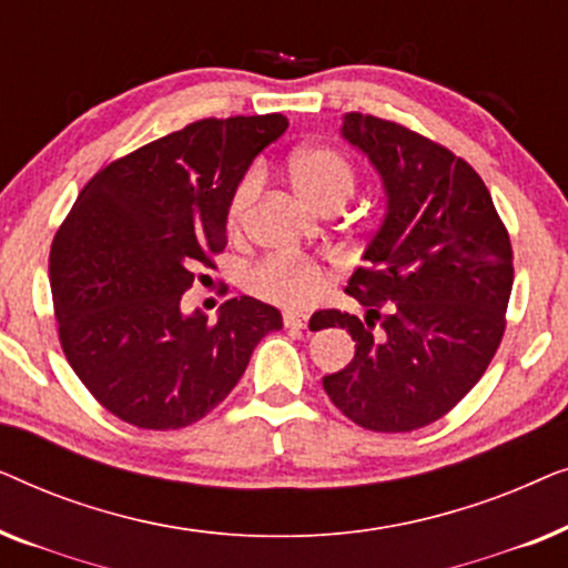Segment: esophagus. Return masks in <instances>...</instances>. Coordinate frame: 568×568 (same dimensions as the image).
<instances>
[{
    "label": "esophagus",
    "instance_id": "esophagus-1",
    "mask_svg": "<svg viewBox=\"0 0 568 568\" xmlns=\"http://www.w3.org/2000/svg\"><path fill=\"white\" fill-rule=\"evenodd\" d=\"M284 325L286 328H307V315L305 313H292V310H286L284 313Z\"/></svg>",
    "mask_w": 568,
    "mask_h": 568
}]
</instances>
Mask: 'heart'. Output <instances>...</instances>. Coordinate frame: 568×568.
Wrapping results in <instances>:
<instances>
[{
  "instance_id": "1",
  "label": "heart",
  "mask_w": 568,
  "mask_h": 568,
  "mask_svg": "<svg viewBox=\"0 0 568 568\" xmlns=\"http://www.w3.org/2000/svg\"><path fill=\"white\" fill-rule=\"evenodd\" d=\"M290 181L307 206L323 212L328 206H344L356 191V173L344 154L333 146H307L292 154ZM263 183L261 168L245 170L230 193L227 224L237 230L258 199ZM328 274L321 263L305 255H271L247 271V290L255 297L276 302L284 307H307L321 297Z\"/></svg>"
}]
</instances>
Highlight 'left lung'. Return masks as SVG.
<instances>
[{"label":"left lung","mask_w":568,"mask_h":568,"mask_svg":"<svg viewBox=\"0 0 568 568\" xmlns=\"http://www.w3.org/2000/svg\"><path fill=\"white\" fill-rule=\"evenodd\" d=\"M341 136L377 170L385 214L346 286L364 321L313 315L315 328L356 341L354 359L323 387L364 429L414 432L455 408L501 344L509 235L480 175L445 146L362 113L344 115Z\"/></svg>","instance_id":"left-lung-1"}]
</instances>
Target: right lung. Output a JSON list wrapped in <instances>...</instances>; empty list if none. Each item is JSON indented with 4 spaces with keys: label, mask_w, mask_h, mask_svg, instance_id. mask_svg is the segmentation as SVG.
<instances>
[{
    "label": "right lung",
    "mask_w": 568,
    "mask_h": 568,
    "mask_svg": "<svg viewBox=\"0 0 568 568\" xmlns=\"http://www.w3.org/2000/svg\"><path fill=\"white\" fill-rule=\"evenodd\" d=\"M282 113L204 119L111 162L51 245L59 338L82 385L121 422L183 429L227 398L282 313L232 297L214 325L181 297L227 245V204Z\"/></svg>",
    "instance_id": "add662e5"
}]
</instances>
